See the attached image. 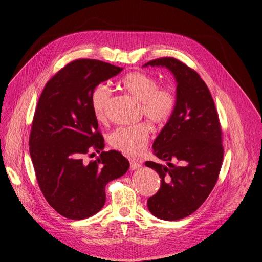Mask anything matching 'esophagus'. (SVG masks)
Wrapping results in <instances>:
<instances>
[{
	"instance_id": "34e87169",
	"label": "esophagus",
	"mask_w": 262,
	"mask_h": 262,
	"mask_svg": "<svg viewBox=\"0 0 262 262\" xmlns=\"http://www.w3.org/2000/svg\"><path fill=\"white\" fill-rule=\"evenodd\" d=\"M140 167H141V164H140L139 162L134 161V160L130 161V170H132V171H135V170H137V169H139Z\"/></svg>"
}]
</instances>
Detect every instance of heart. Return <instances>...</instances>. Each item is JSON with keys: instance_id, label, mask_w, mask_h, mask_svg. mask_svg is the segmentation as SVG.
<instances>
[{"instance_id": "1", "label": "heart", "mask_w": 262, "mask_h": 262, "mask_svg": "<svg viewBox=\"0 0 262 262\" xmlns=\"http://www.w3.org/2000/svg\"><path fill=\"white\" fill-rule=\"evenodd\" d=\"M121 88L132 98L140 102L141 114L155 124L162 125L172 116L175 108V96L171 90L160 88L158 80L143 72H132L120 81ZM112 92L105 85H98L91 93L93 114L99 121L107 119ZM150 128L146 123L133 126H122L108 137L109 144L119 152L128 155H139L146 146Z\"/></svg>"}]
</instances>
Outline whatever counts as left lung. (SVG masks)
Returning <instances> with one entry per match:
<instances>
[{
    "label": "left lung",
    "instance_id": "obj_1",
    "mask_svg": "<svg viewBox=\"0 0 262 262\" xmlns=\"http://www.w3.org/2000/svg\"><path fill=\"white\" fill-rule=\"evenodd\" d=\"M148 66L167 68L177 86L174 112L153 143L155 156L167 164L145 162L161 178L147 207L158 219L177 221L193 213L217 181L224 154L222 130L210 91L194 70L172 57L143 64ZM173 159L178 165L170 162Z\"/></svg>",
    "mask_w": 262,
    "mask_h": 262
}]
</instances>
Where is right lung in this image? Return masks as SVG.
I'll return each mask as SVG.
<instances>
[{"label":"right lung","instance_id":"1","mask_svg":"<svg viewBox=\"0 0 262 262\" xmlns=\"http://www.w3.org/2000/svg\"><path fill=\"white\" fill-rule=\"evenodd\" d=\"M122 70L101 60H74L47 82L39 98L30 153L41 192L64 217L98 213L106 201V185L129 169L118 150L103 152L104 138L91 106L93 89ZM92 150L102 153L87 164L82 157Z\"/></svg>","mask_w":262,"mask_h":262}]
</instances>
